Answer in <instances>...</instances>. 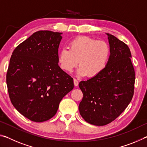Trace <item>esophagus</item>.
I'll use <instances>...</instances> for the list:
<instances>
[{
  "mask_svg": "<svg viewBox=\"0 0 147 147\" xmlns=\"http://www.w3.org/2000/svg\"><path fill=\"white\" fill-rule=\"evenodd\" d=\"M73 81H74V86H78V81L77 80H76V79H75V78H74Z\"/></svg>",
  "mask_w": 147,
  "mask_h": 147,
  "instance_id": "obj_1",
  "label": "esophagus"
}]
</instances>
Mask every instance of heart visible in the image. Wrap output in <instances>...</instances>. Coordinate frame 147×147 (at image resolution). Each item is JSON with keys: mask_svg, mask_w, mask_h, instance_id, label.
<instances>
[{"mask_svg": "<svg viewBox=\"0 0 147 147\" xmlns=\"http://www.w3.org/2000/svg\"><path fill=\"white\" fill-rule=\"evenodd\" d=\"M110 47L104 41H97L88 36H78L69 43V49L59 52L58 63L62 70L70 73L78 65L77 74L88 78L98 76L106 67Z\"/></svg>", "mask_w": 147, "mask_h": 147, "instance_id": "b5f03b06", "label": "heart"}]
</instances>
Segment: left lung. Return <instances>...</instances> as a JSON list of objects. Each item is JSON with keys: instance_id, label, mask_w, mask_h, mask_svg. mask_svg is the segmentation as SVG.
Returning <instances> with one entry per match:
<instances>
[{"instance_id": "8db88e82", "label": "left lung", "mask_w": 147, "mask_h": 147, "mask_svg": "<svg viewBox=\"0 0 147 147\" xmlns=\"http://www.w3.org/2000/svg\"><path fill=\"white\" fill-rule=\"evenodd\" d=\"M110 47L106 67L98 76L81 81L83 93L79 111L88 123L104 126L123 112L132 99L135 71L130 49L113 35L106 34Z\"/></svg>"}]
</instances>
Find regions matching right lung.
<instances>
[{
    "instance_id": "add662e5",
    "label": "right lung",
    "mask_w": 147,
    "mask_h": 147,
    "mask_svg": "<svg viewBox=\"0 0 147 147\" xmlns=\"http://www.w3.org/2000/svg\"><path fill=\"white\" fill-rule=\"evenodd\" d=\"M61 34L35 32L15 49L9 60V98L20 113L34 122L55 115L61 99L74 88L73 78L58 65Z\"/></svg>"
}]
</instances>
